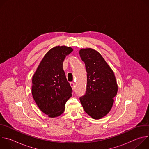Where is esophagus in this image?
Here are the masks:
<instances>
[{
  "mask_svg": "<svg viewBox=\"0 0 149 149\" xmlns=\"http://www.w3.org/2000/svg\"><path fill=\"white\" fill-rule=\"evenodd\" d=\"M70 85H71V87H72V88L73 90H74V88H75V84L74 82H71L70 83Z\"/></svg>",
  "mask_w": 149,
  "mask_h": 149,
  "instance_id": "obj_1",
  "label": "esophagus"
}]
</instances>
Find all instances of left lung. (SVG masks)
<instances>
[{"instance_id": "8db88e82", "label": "left lung", "mask_w": 149, "mask_h": 149, "mask_svg": "<svg viewBox=\"0 0 149 149\" xmlns=\"http://www.w3.org/2000/svg\"><path fill=\"white\" fill-rule=\"evenodd\" d=\"M80 57L86 65V93L79 98L84 111L94 119H100L112 108L118 86L114 72L101 55L91 48L81 49Z\"/></svg>"}]
</instances>
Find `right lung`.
Listing matches in <instances>:
<instances>
[{
    "mask_svg": "<svg viewBox=\"0 0 149 149\" xmlns=\"http://www.w3.org/2000/svg\"><path fill=\"white\" fill-rule=\"evenodd\" d=\"M73 49L56 46L51 49L40 62L32 77V94L39 109L48 117L59 116L72 96V90L63 70V60Z\"/></svg>",
    "mask_w": 149,
    "mask_h": 149,
    "instance_id": "obj_1",
    "label": "right lung"
}]
</instances>
